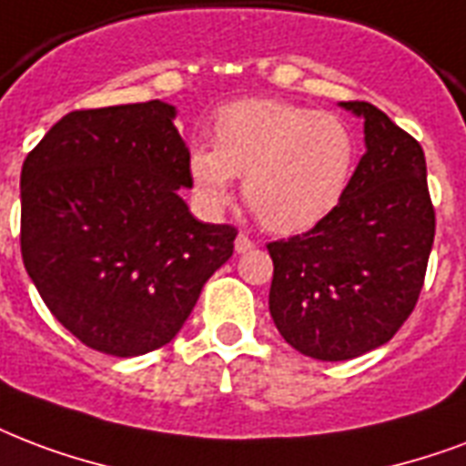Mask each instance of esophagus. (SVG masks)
Here are the masks:
<instances>
[{"label":"esophagus","mask_w":466,"mask_h":466,"mask_svg":"<svg viewBox=\"0 0 466 466\" xmlns=\"http://www.w3.org/2000/svg\"><path fill=\"white\" fill-rule=\"evenodd\" d=\"M254 247H257V244H254V239H248L247 234H239V237L234 239V248H237L239 254H244V251H251Z\"/></svg>","instance_id":"1"}]
</instances>
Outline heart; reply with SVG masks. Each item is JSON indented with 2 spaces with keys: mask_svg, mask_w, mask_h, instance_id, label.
I'll return each mask as SVG.
<instances>
[{
  "mask_svg": "<svg viewBox=\"0 0 466 466\" xmlns=\"http://www.w3.org/2000/svg\"><path fill=\"white\" fill-rule=\"evenodd\" d=\"M354 163L357 138L339 116L283 99H239L215 116L212 148H193L190 177L212 209L229 200L232 177H244V200L258 222L293 234L339 205Z\"/></svg>",
  "mask_w": 466,
  "mask_h": 466,
  "instance_id": "b5f03b06",
  "label": "heart"
}]
</instances>
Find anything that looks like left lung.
I'll return each mask as SVG.
<instances>
[{"instance_id":"obj_1","label":"left lung","mask_w":466,"mask_h":466,"mask_svg":"<svg viewBox=\"0 0 466 466\" xmlns=\"http://www.w3.org/2000/svg\"><path fill=\"white\" fill-rule=\"evenodd\" d=\"M364 119L367 154L328 218L266 244L268 310L305 357L344 361L381 347L410 318L435 239L422 147L369 102H339Z\"/></svg>"}]
</instances>
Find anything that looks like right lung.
<instances>
[{
	"label": "right lung",
	"instance_id": "obj_1",
	"mask_svg": "<svg viewBox=\"0 0 466 466\" xmlns=\"http://www.w3.org/2000/svg\"><path fill=\"white\" fill-rule=\"evenodd\" d=\"M161 99L76 109L21 168V258L85 347L138 357L168 344L237 229L190 215V151Z\"/></svg>",
	"mask_w": 466,
	"mask_h": 466
}]
</instances>
